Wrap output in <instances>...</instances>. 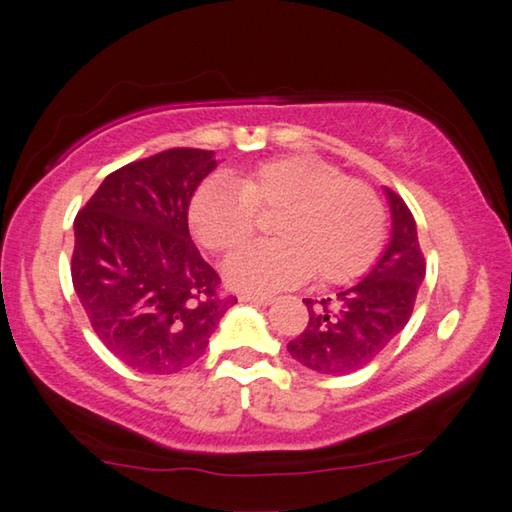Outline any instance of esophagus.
Listing matches in <instances>:
<instances>
[{
	"label": "esophagus",
	"instance_id": "1",
	"mask_svg": "<svg viewBox=\"0 0 512 512\" xmlns=\"http://www.w3.org/2000/svg\"><path fill=\"white\" fill-rule=\"evenodd\" d=\"M241 303H253V305H271V296H259V294H241Z\"/></svg>",
	"mask_w": 512,
	"mask_h": 512
}]
</instances>
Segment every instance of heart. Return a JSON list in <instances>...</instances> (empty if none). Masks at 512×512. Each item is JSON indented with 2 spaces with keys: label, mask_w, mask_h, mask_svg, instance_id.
Here are the masks:
<instances>
[{
  "label": "heart",
  "mask_w": 512,
  "mask_h": 512,
  "mask_svg": "<svg viewBox=\"0 0 512 512\" xmlns=\"http://www.w3.org/2000/svg\"><path fill=\"white\" fill-rule=\"evenodd\" d=\"M275 212L278 241L241 248L223 262L234 289L269 294L312 271L321 282H344L367 269L383 239L376 191L310 154L264 161L232 182H205L191 198L189 225L209 253H230L255 232L257 216Z\"/></svg>",
  "instance_id": "b5f03b06"
}]
</instances>
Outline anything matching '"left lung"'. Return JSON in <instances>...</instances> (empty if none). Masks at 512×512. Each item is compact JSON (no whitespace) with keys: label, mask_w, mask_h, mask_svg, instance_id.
Returning a JSON list of instances; mask_svg holds the SVG:
<instances>
[{"label":"left lung","mask_w":512,"mask_h":512,"mask_svg":"<svg viewBox=\"0 0 512 512\" xmlns=\"http://www.w3.org/2000/svg\"><path fill=\"white\" fill-rule=\"evenodd\" d=\"M392 207V239L371 266L367 278L339 291L337 298H303L305 330L287 344L303 367L344 376L376 360L410 321L426 259L417 239L415 216L405 200L387 189Z\"/></svg>","instance_id":"1"}]
</instances>
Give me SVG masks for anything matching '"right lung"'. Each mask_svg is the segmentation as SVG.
<instances>
[{"instance_id": "right-lung-1", "label": "right lung", "mask_w": 512, "mask_h": 512, "mask_svg": "<svg viewBox=\"0 0 512 512\" xmlns=\"http://www.w3.org/2000/svg\"><path fill=\"white\" fill-rule=\"evenodd\" d=\"M212 150L170 148L113 170L75 218L72 285L100 342L141 373H175L207 351L237 303L200 257L189 205Z\"/></svg>"}]
</instances>
